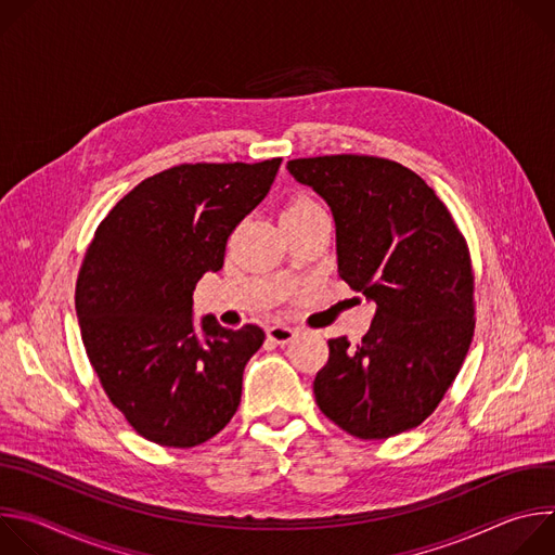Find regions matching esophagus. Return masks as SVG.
I'll use <instances>...</instances> for the list:
<instances>
[{
    "label": "esophagus",
    "mask_w": 555,
    "mask_h": 555,
    "mask_svg": "<svg viewBox=\"0 0 555 555\" xmlns=\"http://www.w3.org/2000/svg\"><path fill=\"white\" fill-rule=\"evenodd\" d=\"M266 334H268V338L272 340V343H276V345H287V343H292L294 338H296V330L294 327H287V325H270L268 330H266Z\"/></svg>",
    "instance_id": "esophagus-1"
}]
</instances>
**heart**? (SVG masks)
Returning <instances> with one entry per match:
<instances>
[{
  "mask_svg": "<svg viewBox=\"0 0 555 555\" xmlns=\"http://www.w3.org/2000/svg\"><path fill=\"white\" fill-rule=\"evenodd\" d=\"M311 210H323V206L315 202L313 197H309V195H298V197H294L292 202H289V206L285 208V212H311ZM283 212V215H285Z\"/></svg>",
  "mask_w": 555,
  "mask_h": 555,
  "instance_id": "b5f03b06",
  "label": "heart"
}]
</instances>
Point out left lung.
I'll return each mask as SVG.
<instances>
[{"label": "left lung", "instance_id": "1", "mask_svg": "<svg viewBox=\"0 0 555 555\" xmlns=\"http://www.w3.org/2000/svg\"><path fill=\"white\" fill-rule=\"evenodd\" d=\"M287 169L332 206L338 276L377 305L360 345L327 340L315 404L358 439L417 428L452 386L477 325L465 236L437 193L386 157H298Z\"/></svg>", "mask_w": 555, "mask_h": 555}]
</instances>
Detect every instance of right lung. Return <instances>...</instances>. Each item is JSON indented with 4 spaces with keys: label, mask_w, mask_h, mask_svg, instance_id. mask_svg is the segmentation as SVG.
Listing matches in <instances>:
<instances>
[{
    "label": "right lung",
    "mask_w": 555,
    "mask_h": 555,
    "mask_svg": "<svg viewBox=\"0 0 555 555\" xmlns=\"http://www.w3.org/2000/svg\"><path fill=\"white\" fill-rule=\"evenodd\" d=\"M281 157L178 165L142 180L99 223L76 279L81 338L109 402L144 439L193 448L240 409L266 334L193 325V289L223 266L232 230L268 195Z\"/></svg>",
    "instance_id": "right-lung-1"
}]
</instances>
